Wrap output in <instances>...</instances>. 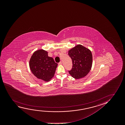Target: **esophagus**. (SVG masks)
Masks as SVG:
<instances>
[{
    "label": "esophagus",
    "instance_id": "obj_1",
    "mask_svg": "<svg viewBox=\"0 0 125 125\" xmlns=\"http://www.w3.org/2000/svg\"><path fill=\"white\" fill-rule=\"evenodd\" d=\"M62 62H60L59 63H58V64L59 65H61V64H62Z\"/></svg>",
    "mask_w": 125,
    "mask_h": 125
}]
</instances>
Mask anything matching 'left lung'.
<instances>
[{"label": "left lung", "mask_w": 125, "mask_h": 125, "mask_svg": "<svg viewBox=\"0 0 125 125\" xmlns=\"http://www.w3.org/2000/svg\"><path fill=\"white\" fill-rule=\"evenodd\" d=\"M72 59L73 67L69 73L72 77L79 79L87 75L92 65V55L90 50L82 45H78L68 51Z\"/></svg>", "instance_id": "left-lung-1"}]
</instances>
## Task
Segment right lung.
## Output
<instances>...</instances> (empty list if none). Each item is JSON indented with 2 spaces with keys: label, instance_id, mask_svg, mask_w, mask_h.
I'll return each mask as SVG.
<instances>
[{
  "label": "right lung",
  "instance_id": "right-lung-1",
  "mask_svg": "<svg viewBox=\"0 0 125 125\" xmlns=\"http://www.w3.org/2000/svg\"><path fill=\"white\" fill-rule=\"evenodd\" d=\"M58 63L48 56V52L43 50L34 52L29 61V67L38 79L49 82L55 75Z\"/></svg>",
  "mask_w": 125,
  "mask_h": 125
}]
</instances>
